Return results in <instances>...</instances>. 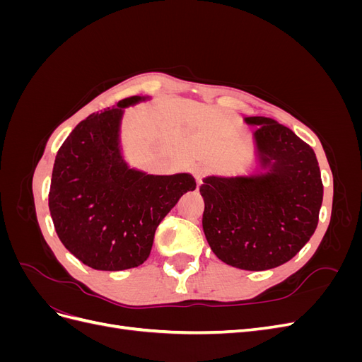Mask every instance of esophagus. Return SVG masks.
<instances>
[{
  "label": "esophagus",
  "instance_id": "1",
  "mask_svg": "<svg viewBox=\"0 0 362 362\" xmlns=\"http://www.w3.org/2000/svg\"><path fill=\"white\" fill-rule=\"evenodd\" d=\"M193 175H194V178H196V182H198V185H201V184H202V178H204L205 172H204L202 169H194Z\"/></svg>",
  "mask_w": 362,
  "mask_h": 362
}]
</instances>
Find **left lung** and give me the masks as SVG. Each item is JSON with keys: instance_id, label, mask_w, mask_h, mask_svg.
Instances as JSON below:
<instances>
[{"instance_id": "8db88e82", "label": "left lung", "mask_w": 362, "mask_h": 362, "mask_svg": "<svg viewBox=\"0 0 362 362\" xmlns=\"http://www.w3.org/2000/svg\"><path fill=\"white\" fill-rule=\"evenodd\" d=\"M255 127L258 172L204 178L202 228L214 255L243 270H269L290 261L319 223L323 201L314 151L287 127L264 116Z\"/></svg>"}]
</instances>
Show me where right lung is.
Listing matches in <instances>:
<instances>
[{"label":"right lung","instance_id":"right-lung-1","mask_svg":"<svg viewBox=\"0 0 362 362\" xmlns=\"http://www.w3.org/2000/svg\"><path fill=\"white\" fill-rule=\"evenodd\" d=\"M131 96L76 125L54 161L49 213L74 257L95 270H127L148 259L156 229L181 196L196 189L190 173L149 175L129 168L120 148Z\"/></svg>","mask_w":362,"mask_h":362}]
</instances>
